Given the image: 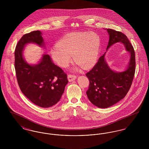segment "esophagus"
<instances>
[{
    "label": "esophagus",
    "instance_id": "1",
    "mask_svg": "<svg viewBox=\"0 0 149 149\" xmlns=\"http://www.w3.org/2000/svg\"><path fill=\"white\" fill-rule=\"evenodd\" d=\"M68 80H69V81H73V80H74L77 79V77L75 75H74L69 74L68 76Z\"/></svg>",
    "mask_w": 149,
    "mask_h": 149
}]
</instances>
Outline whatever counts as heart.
Returning a JSON list of instances; mask_svg holds the SVG:
<instances>
[{"label": "heart", "mask_w": 149, "mask_h": 149, "mask_svg": "<svg viewBox=\"0 0 149 149\" xmlns=\"http://www.w3.org/2000/svg\"><path fill=\"white\" fill-rule=\"evenodd\" d=\"M101 46L100 36L94 32L67 34L57 45L50 49V55L56 64L66 68L74 61L84 69L93 68L97 62Z\"/></svg>", "instance_id": "1"}]
</instances>
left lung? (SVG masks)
Returning a JSON list of instances; mask_svg holds the SVG:
<instances>
[{"label": "left lung", "mask_w": 149, "mask_h": 149, "mask_svg": "<svg viewBox=\"0 0 149 149\" xmlns=\"http://www.w3.org/2000/svg\"><path fill=\"white\" fill-rule=\"evenodd\" d=\"M109 34L108 49L117 42L122 43L130 55L129 62L125 71L112 70L105 60V54L100 57L92 69L86 74L89 80L86 95L91 102L100 108L112 106L123 99L132 84L135 72V51L127 36L112 29H107Z\"/></svg>", "instance_id": "obj_1"}]
</instances>
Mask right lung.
<instances>
[{"mask_svg":"<svg viewBox=\"0 0 149 149\" xmlns=\"http://www.w3.org/2000/svg\"><path fill=\"white\" fill-rule=\"evenodd\" d=\"M29 43L45 47L41 32L35 31L24 35L16 46L14 65L18 85L22 92L36 105L52 107L60 100L64 93L68 83L67 75L47 54L43 55L38 64H28L23 54L25 45Z\"/></svg>","mask_w":149,"mask_h":149,"instance_id":"obj_1","label":"right lung"}]
</instances>
